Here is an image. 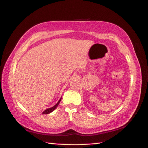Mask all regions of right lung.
Instances as JSON below:
<instances>
[{"label":"right lung","mask_w":148,"mask_h":148,"mask_svg":"<svg viewBox=\"0 0 148 148\" xmlns=\"http://www.w3.org/2000/svg\"><path fill=\"white\" fill-rule=\"evenodd\" d=\"M61 100V99L58 101V102L54 105V106H53V107H51V108H48V109H46V110H45V111H43V112H42V114H48V113H51V112H52L53 110H54L56 109V108L58 107V105H59V103H60V101Z\"/></svg>","instance_id":"add662e5"}]
</instances>
